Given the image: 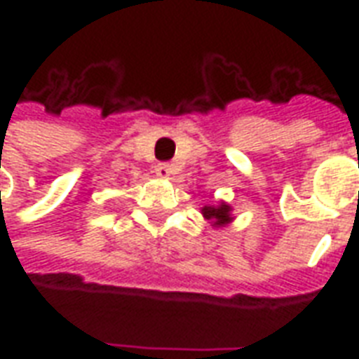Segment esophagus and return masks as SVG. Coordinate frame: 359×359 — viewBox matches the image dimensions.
<instances>
[{"instance_id": "esophagus-1", "label": "esophagus", "mask_w": 359, "mask_h": 359, "mask_svg": "<svg viewBox=\"0 0 359 359\" xmlns=\"http://www.w3.org/2000/svg\"><path fill=\"white\" fill-rule=\"evenodd\" d=\"M156 175L159 179H169L171 177V165L169 163H157L156 165Z\"/></svg>"}]
</instances>
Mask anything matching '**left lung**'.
<instances>
[{
  "label": "left lung",
  "instance_id": "obj_1",
  "mask_svg": "<svg viewBox=\"0 0 359 359\" xmlns=\"http://www.w3.org/2000/svg\"><path fill=\"white\" fill-rule=\"evenodd\" d=\"M202 215L211 225L215 226H225L233 221V215H231V205L225 202H221L219 205H203Z\"/></svg>",
  "mask_w": 359,
  "mask_h": 359
}]
</instances>
